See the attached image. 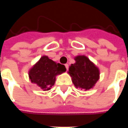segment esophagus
<instances>
[{
	"instance_id": "obj_1",
	"label": "esophagus",
	"mask_w": 128,
	"mask_h": 128,
	"mask_svg": "<svg viewBox=\"0 0 128 128\" xmlns=\"http://www.w3.org/2000/svg\"><path fill=\"white\" fill-rule=\"evenodd\" d=\"M65 67H66V70L68 69V64H65Z\"/></svg>"
}]
</instances>
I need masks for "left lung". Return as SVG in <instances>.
<instances>
[{"instance_id":"obj_1","label":"left lung","mask_w":128,"mask_h":128,"mask_svg":"<svg viewBox=\"0 0 128 128\" xmlns=\"http://www.w3.org/2000/svg\"><path fill=\"white\" fill-rule=\"evenodd\" d=\"M75 60L76 62L70 65L68 70L72 83L77 88H92L99 80V69L86 56H78Z\"/></svg>"}]
</instances>
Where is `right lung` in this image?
I'll return each instance as SVG.
<instances>
[{
    "mask_svg": "<svg viewBox=\"0 0 128 128\" xmlns=\"http://www.w3.org/2000/svg\"><path fill=\"white\" fill-rule=\"evenodd\" d=\"M66 70L64 65L57 64L47 56H43L29 70V78L43 90H48L55 84L56 75Z\"/></svg>",
    "mask_w": 128,
    "mask_h": 128,
    "instance_id": "right-lung-1",
    "label": "right lung"
}]
</instances>
